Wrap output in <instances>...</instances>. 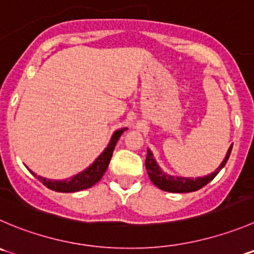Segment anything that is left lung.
Returning <instances> with one entry per match:
<instances>
[{
  "label": "left lung",
  "instance_id": "obj_1",
  "mask_svg": "<svg viewBox=\"0 0 254 254\" xmlns=\"http://www.w3.org/2000/svg\"><path fill=\"white\" fill-rule=\"evenodd\" d=\"M232 146L229 147L228 152H227L226 157H224L223 162L221 163L218 168L214 171L211 175H207L204 177L198 178H187V177H175V176H170L165 173L161 170L158 165H157L156 159L153 158V153L151 149H147V157H146V170L148 172L149 178H151L152 183L161 188L162 190H167V192L172 193H187V192H194V190H201L202 187L211 182L214 177L219 173V171L224 167L231 154Z\"/></svg>",
  "mask_w": 254,
  "mask_h": 254
}]
</instances>
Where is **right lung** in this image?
Returning <instances> with one entry per match:
<instances>
[{
  "mask_svg": "<svg viewBox=\"0 0 254 254\" xmlns=\"http://www.w3.org/2000/svg\"><path fill=\"white\" fill-rule=\"evenodd\" d=\"M126 131V128L117 129V131L113 133L112 138H111L110 143H108L107 148L97 157L92 165L89 166L88 168L83 171V172L78 173V175L73 176L69 180H62V181H53V180H47V178H43L41 176H37L35 172L31 171L35 177H37L43 185L47 188L52 190H56V192H64V193H71V192H78V190H87V188L92 187L93 185L98 182V181L102 178V176L105 175L106 170L108 167V163H110L111 158H112L113 149H115L116 143H117L118 138L121 137V134Z\"/></svg>",
  "mask_w": 254,
  "mask_h": 254,
  "instance_id": "obj_1",
  "label": "right lung"
}]
</instances>
